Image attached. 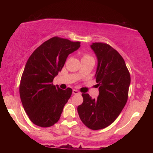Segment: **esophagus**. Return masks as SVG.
<instances>
[{
    "instance_id": "obj_1",
    "label": "esophagus",
    "mask_w": 153,
    "mask_h": 153,
    "mask_svg": "<svg viewBox=\"0 0 153 153\" xmlns=\"http://www.w3.org/2000/svg\"><path fill=\"white\" fill-rule=\"evenodd\" d=\"M73 94H79V92L77 91V90H73Z\"/></svg>"
}]
</instances>
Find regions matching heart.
<instances>
[{
  "instance_id": "1",
  "label": "heart",
  "mask_w": 153,
  "mask_h": 153,
  "mask_svg": "<svg viewBox=\"0 0 153 153\" xmlns=\"http://www.w3.org/2000/svg\"><path fill=\"white\" fill-rule=\"evenodd\" d=\"M88 60H94V58L92 55L87 53H82V61H88Z\"/></svg>"
}]
</instances>
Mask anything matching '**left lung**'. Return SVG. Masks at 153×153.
<instances>
[{"label": "left lung", "mask_w": 153, "mask_h": 153, "mask_svg": "<svg viewBox=\"0 0 153 153\" xmlns=\"http://www.w3.org/2000/svg\"><path fill=\"white\" fill-rule=\"evenodd\" d=\"M91 48L98 59L95 79L99 95L92 99L88 94H82L84 100L77 107V112L85 126L97 130L111 125L125 107L130 74L123 57L112 46L95 42Z\"/></svg>", "instance_id": "left-lung-1"}]
</instances>
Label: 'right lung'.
Masks as SVG:
<instances>
[{
	"label": "right lung",
	"mask_w": 153,
	"mask_h": 153,
	"mask_svg": "<svg viewBox=\"0 0 153 153\" xmlns=\"http://www.w3.org/2000/svg\"><path fill=\"white\" fill-rule=\"evenodd\" d=\"M79 46V42L55 36L38 46L28 59L21 78L19 94L25 113L35 125L48 128L60 119L72 89L55 86L53 79L69 54Z\"/></svg>",
	"instance_id": "add662e5"
}]
</instances>
